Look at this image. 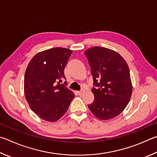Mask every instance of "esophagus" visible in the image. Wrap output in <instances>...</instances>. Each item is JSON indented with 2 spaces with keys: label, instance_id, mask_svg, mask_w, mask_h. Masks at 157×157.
I'll return each mask as SVG.
<instances>
[{
  "label": "esophagus",
  "instance_id": "1",
  "mask_svg": "<svg viewBox=\"0 0 157 157\" xmlns=\"http://www.w3.org/2000/svg\"><path fill=\"white\" fill-rule=\"evenodd\" d=\"M78 92V95L81 96V95L83 94V93L85 92V90H84V89H82V90H80V91H78V92Z\"/></svg>",
  "mask_w": 157,
  "mask_h": 157
}]
</instances>
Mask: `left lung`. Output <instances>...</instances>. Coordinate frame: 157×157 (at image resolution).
I'll use <instances>...</instances> for the list:
<instances>
[{
    "label": "left lung",
    "instance_id": "left-lung-1",
    "mask_svg": "<svg viewBox=\"0 0 157 157\" xmlns=\"http://www.w3.org/2000/svg\"><path fill=\"white\" fill-rule=\"evenodd\" d=\"M93 77V103L88 105L101 120L116 117L130 101L132 86L127 63L115 51L94 47L85 52Z\"/></svg>",
    "mask_w": 157,
    "mask_h": 157
}]
</instances>
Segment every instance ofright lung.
I'll return each instance as SVG.
<instances>
[{
	"label": "right lung",
	"mask_w": 157,
	"mask_h": 157,
	"mask_svg": "<svg viewBox=\"0 0 157 157\" xmlns=\"http://www.w3.org/2000/svg\"><path fill=\"white\" fill-rule=\"evenodd\" d=\"M72 51L54 48L39 52L29 63L25 74L24 91L30 108L40 119H60L75 97L64 84V70Z\"/></svg>",
	"instance_id": "right-lung-1"
}]
</instances>
